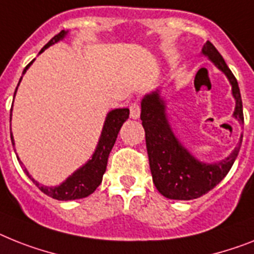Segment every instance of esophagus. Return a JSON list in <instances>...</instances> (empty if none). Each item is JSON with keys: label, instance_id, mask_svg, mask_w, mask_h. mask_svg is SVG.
<instances>
[{"label": "esophagus", "instance_id": "1", "mask_svg": "<svg viewBox=\"0 0 254 254\" xmlns=\"http://www.w3.org/2000/svg\"><path fill=\"white\" fill-rule=\"evenodd\" d=\"M129 117L132 119H137L140 117V106L137 104L129 105Z\"/></svg>", "mask_w": 254, "mask_h": 254}]
</instances>
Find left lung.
I'll use <instances>...</instances> for the list:
<instances>
[{
	"label": "left lung",
	"instance_id": "obj_1",
	"mask_svg": "<svg viewBox=\"0 0 254 254\" xmlns=\"http://www.w3.org/2000/svg\"><path fill=\"white\" fill-rule=\"evenodd\" d=\"M201 54L211 61L228 79L232 87V97L235 98L232 117L244 125L242 96L236 77L210 41L204 44ZM140 118L145 129L153 183L158 192L170 200H193L213 190L227 175L242 145L240 140L231 154L218 162L207 163L197 160L173 132L167 118L166 100L161 94L160 88L142 97Z\"/></svg>",
	"mask_w": 254,
	"mask_h": 254
}]
</instances>
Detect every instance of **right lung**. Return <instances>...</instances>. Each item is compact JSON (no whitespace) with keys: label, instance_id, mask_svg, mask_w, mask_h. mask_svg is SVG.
I'll return each instance as SVG.
<instances>
[{"label":"right lung","instance_id":"1","mask_svg":"<svg viewBox=\"0 0 254 254\" xmlns=\"http://www.w3.org/2000/svg\"><path fill=\"white\" fill-rule=\"evenodd\" d=\"M67 33H68V31H61L58 35H56V36L50 40L49 43L41 49L40 53H43L44 50L48 49V48L52 47V45H54V44H57L58 41H62V40L67 36ZM33 61L31 64H27L26 68L23 70V75L26 74V71L28 70L29 66L33 64ZM22 77H20V80H19L18 87L19 84H20V81H22ZM18 87H16V89H18ZM16 89L15 93H14V97H15L16 94ZM11 112L12 108L11 110H10V122H11ZM128 115L129 110L127 108L114 109V110L108 113L106 118H105V123L104 127H102L101 135H100V139H98L97 146H96V149H94L93 154H92L91 160H88L83 166L79 167L76 171H74V173L71 174L70 177L67 178L66 180H64L60 186L48 187V186L40 184L37 180L33 179L32 175L28 173V170L23 166L22 161L19 160L18 156H16V158H18L19 163L23 166V170H24V173H26L27 177L32 180L33 183L36 184L41 192H44V193L50 196V197L61 201L84 198L87 197V196H89L91 193H93L94 190H96V188L101 184L102 177H104L105 171H106L109 154H110L113 146H114L119 129H121V127L123 126V123L128 119ZM10 136H11V142L12 146H14L15 145V142H14V137H12L11 127H10Z\"/></svg>","mask_w":254,"mask_h":254}]
</instances>
